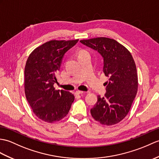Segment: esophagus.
Listing matches in <instances>:
<instances>
[{"mask_svg":"<svg viewBox=\"0 0 159 159\" xmlns=\"http://www.w3.org/2000/svg\"><path fill=\"white\" fill-rule=\"evenodd\" d=\"M84 93V91H79V90H78V91H75V94H76V95L83 94V93Z\"/></svg>","mask_w":159,"mask_h":159,"instance_id":"obj_1","label":"esophagus"}]
</instances>
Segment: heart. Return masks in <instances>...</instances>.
Listing matches in <instances>:
<instances>
[{
  "mask_svg": "<svg viewBox=\"0 0 159 159\" xmlns=\"http://www.w3.org/2000/svg\"><path fill=\"white\" fill-rule=\"evenodd\" d=\"M89 55V53L88 51L85 50H80L79 53V57L82 56V55Z\"/></svg>",
  "mask_w": 159,
  "mask_h": 159,
  "instance_id": "b5f03b06",
  "label": "heart"
}]
</instances>
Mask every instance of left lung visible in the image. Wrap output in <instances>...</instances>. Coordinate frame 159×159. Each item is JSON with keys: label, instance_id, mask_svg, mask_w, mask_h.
<instances>
[{"label": "left lung", "instance_id": "1", "mask_svg": "<svg viewBox=\"0 0 159 159\" xmlns=\"http://www.w3.org/2000/svg\"><path fill=\"white\" fill-rule=\"evenodd\" d=\"M80 42L97 51L104 58V71L109 77L105 83L104 97L98 96V102L91 114L93 119L104 125L119 123L129 112L138 92L137 69L134 58L127 48L116 40L98 37Z\"/></svg>", "mask_w": 159, "mask_h": 159}]
</instances>
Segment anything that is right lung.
<instances>
[{
  "label": "right lung",
  "instance_id": "1",
  "mask_svg": "<svg viewBox=\"0 0 159 159\" xmlns=\"http://www.w3.org/2000/svg\"><path fill=\"white\" fill-rule=\"evenodd\" d=\"M79 39L49 40L30 54L25 66V97L39 119L55 123L67 115L75 96L69 91L55 90L56 74L64 54Z\"/></svg>",
  "mask_w": 159,
  "mask_h": 159
}]
</instances>
